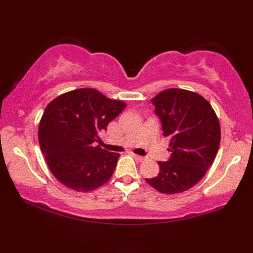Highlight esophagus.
<instances>
[{"label":"esophagus","mask_w":253,"mask_h":253,"mask_svg":"<svg viewBox=\"0 0 253 253\" xmlns=\"http://www.w3.org/2000/svg\"><path fill=\"white\" fill-rule=\"evenodd\" d=\"M131 156L134 157L137 162H143L145 160V157L139 156V155H136V154H131Z\"/></svg>","instance_id":"esophagus-1"}]
</instances>
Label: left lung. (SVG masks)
Returning a JSON list of instances; mask_svg holds the SVG:
<instances>
[{
    "label": "left lung",
    "instance_id": "8db88e82",
    "mask_svg": "<svg viewBox=\"0 0 253 253\" xmlns=\"http://www.w3.org/2000/svg\"><path fill=\"white\" fill-rule=\"evenodd\" d=\"M152 102L172 155L158 162L160 173L146 182L161 193H181L198 184L212 165L221 140L219 119L207 99L184 89H166Z\"/></svg>",
    "mask_w": 253,
    "mask_h": 253
}]
</instances>
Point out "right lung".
<instances>
[{
    "instance_id": "add662e5",
    "label": "right lung",
    "mask_w": 253,
    "mask_h": 253,
    "mask_svg": "<svg viewBox=\"0 0 253 253\" xmlns=\"http://www.w3.org/2000/svg\"><path fill=\"white\" fill-rule=\"evenodd\" d=\"M125 107L124 101L92 88L62 93L46 106L38 136L46 164L60 183L77 192H90L109 181L121 155L97 143Z\"/></svg>"
}]
</instances>
